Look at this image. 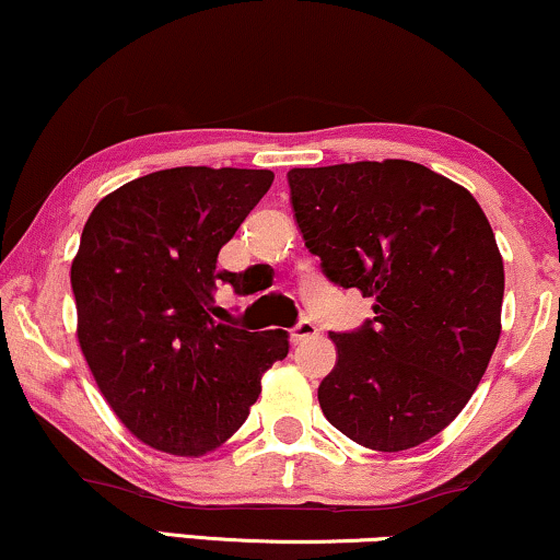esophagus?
<instances>
[{"label": "esophagus", "instance_id": "obj_1", "mask_svg": "<svg viewBox=\"0 0 560 560\" xmlns=\"http://www.w3.org/2000/svg\"><path fill=\"white\" fill-rule=\"evenodd\" d=\"M316 334H318V326L314 322H308V318H303V322H298L293 329H290V342L301 345L306 342V339L316 337Z\"/></svg>", "mask_w": 560, "mask_h": 560}]
</instances>
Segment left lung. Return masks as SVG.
Here are the masks:
<instances>
[{
  "label": "left lung",
  "mask_w": 560,
  "mask_h": 560,
  "mask_svg": "<svg viewBox=\"0 0 560 560\" xmlns=\"http://www.w3.org/2000/svg\"><path fill=\"white\" fill-rule=\"evenodd\" d=\"M288 183L326 280L375 301L360 329L329 334L324 417L362 447L422 445L474 396L502 331L504 265L481 206L404 159L290 170Z\"/></svg>",
  "instance_id": "1"
}]
</instances>
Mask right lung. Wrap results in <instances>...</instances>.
Instances as JSON below:
<instances>
[{"instance_id": "add662e5", "label": "right lung", "mask_w": 560, "mask_h": 560, "mask_svg": "<svg viewBox=\"0 0 560 560\" xmlns=\"http://www.w3.org/2000/svg\"><path fill=\"white\" fill-rule=\"evenodd\" d=\"M270 170L174 166L92 210L71 265L79 345L118 419L147 445L202 455L249 417L288 331L215 322L218 252L270 190Z\"/></svg>"}]
</instances>
